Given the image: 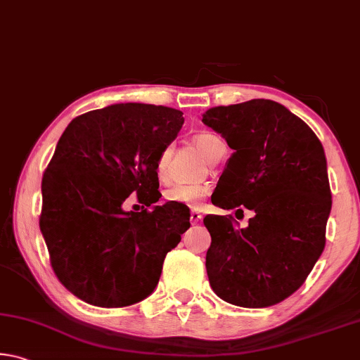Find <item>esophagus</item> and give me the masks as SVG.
Returning <instances> with one entry per match:
<instances>
[{
    "label": "esophagus",
    "instance_id": "esophagus-1",
    "mask_svg": "<svg viewBox=\"0 0 360 360\" xmlns=\"http://www.w3.org/2000/svg\"><path fill=\"white\" fill-rule=\"evenodd\" d=\"M200 221H202V214H200L198 211H192L191 212V222L195 225V224H198Z\"/></svg>",
    "mask_w": 360,
    "mask_h": 360
}]
</instances>
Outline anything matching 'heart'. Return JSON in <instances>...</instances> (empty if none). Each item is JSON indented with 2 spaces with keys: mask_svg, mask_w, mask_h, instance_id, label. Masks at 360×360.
Listing matches in <instances>:
<instances>
[{
  "mask_svg": "<svg viewBox=\"0 0 360 360\" xmlns=\"http://www.w3.org/2000/svg\"><path fill=\"white\" fill-rule=\"evenodd\" d=\"M193 143L197 146V149L211 162V158L214 157L217 146L222 143V139L217 138L216 135H211V133H200V135L193 138ZM172 152H173L172 146H167L157 158L155 172L162 181H165L168 176V163H169V157H172ZM208 193H210L208 186L176 184L167 188L165 200L169 203H178V205L191 206V208H197V206L202 205L203 200L208 197Z\"/></svg>",
  "mask_w": 360,
  "mask_h": 360,
  "instance_id": "obj_1",
  "label": "heart"
}]
</instances>
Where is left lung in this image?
Listing matches in <instances>:
<instances>
[{
    "label": "left lung",
    "instance_id": "left-lung-1",
    "mask_svg": "<svg viewBox=\"0 0 360 360\" xmlns=\"http://www.w3.org/2000/svg\"><path fill=\"white\" fill-rule=\"evenodd\" d=\"M203 124L233 149L212 205L254 211L245 229L230 216L203 219L210 284L236 307H271L300 288L324 251L332 210L324 148L300 117L271 100L211 108Z\"/></svg>",
    "mask_w": 360,
    "mask_h": 360
}]
</instances>
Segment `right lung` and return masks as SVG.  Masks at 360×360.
Listing matches in <instances>:
<instances>
[{
    "mask_svg": "<svg viewBox=\"0 0 360 360\" xmlns=\"http://www.w3.org/2000/svg\"><path fill=\"white\" fill-rule=\"evenodd\" d=\"M178 109L119 103L72 119L42 176L41 233L57 278L95 307L138 303L191 227L184 205H155L157 158L178 136ZM131 193L150 210L125 212Z\"/></svg>",
    "mask_w": 360,
    "mask_h": 360,
    "instance_id": "1",
    "label": "right lung"
}]
</instances>
